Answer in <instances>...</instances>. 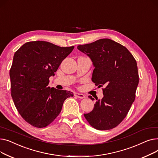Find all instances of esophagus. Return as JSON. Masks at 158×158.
<instances>
[{
  "mask_svg": "<svg viewBox=\"0 0 158 158\" xmlns=\"http://www.w3.org/2000/svg\"><path fill=\"white\" fill-rule=\"evenodd\" d=\"M74 95L76 96V97L79 98H85V95H83V94H82L76 93V94H74Z\"/></svg>",
  "mask_w": 158,
  "mask_h": 158,
  "instance_id": "34e87169",
  "label": "esophagus"
}]
</instances>
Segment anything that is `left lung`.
<instances>
[{"label": "left lung", "instance_id": "8db88e82", "mask_svg": "<svg viewBox=\"0 0 158 158\" xmlns=\"http://www.w3.org/2000/svg\"><path fill=\"white\" fill-rule=\"evenodd\" d=\"M77 48L93 63L92 81L98 87L106 86L104 97L96 98L94 110L84 114L85 117L96 129H111L125 118L135 99L139 82L136 61L126 47L107 38Z\"/></svg>", "mask_w": 158, "mask_h": 158}]
</instances>
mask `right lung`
Returning <instances> with one entry per match:
<instances>
[{"mask_svg": "<svg viewBox=\"0 0 158 158\" xmlns=\"http://www.w3.org/2000/svg\"><path fill=\"white\" fill-rule=\"evenodd\" d=\"M73 48L35 41L15 53L10 72L11 97L22 117L31 126L49 125L60 113L66 98L73 96L69 91L48 86L49 77Z\"/></svg>", "mask_w": 158, "mask_h": 158, "instance_id": "obj_1", "label": "right lung"}]
</instances>
